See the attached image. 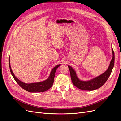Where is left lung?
I'll return each instance as SVG.
<instances>
[{"label":"left lung","mask_w":121,"mask_h":121,"mask_svg":"<svg viewBox=\"0 0 121 121\" xmlns=\"http://www.w3.org/2000/svg\"><path fill=\"white\" fill-rule=\"evenodd\" d=\"M112 57L107 70L101 75L89 81H85L80 80L77 76L76 71L71 66L68 65L73 84L78 88L84 90H94L101 87L109 78L114 65L115 53L112 48Z\"/></svg>","instance_id":"left-lung-1"}]
</instances>
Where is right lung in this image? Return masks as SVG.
Wrapping results in <instances>:
<instances>
[{
	"label": "right lung",
	"instance_id": "1",
	"mask_svg": "<svg viewBox=\"0 0 121 121\" xmlns=\"http://www.w3.org/2000/svg\"><path fill=\"white\" fill-rule=\"evenodd\" d=\"M60 65H58L56 66L53 68L48 78H47L45 81H43L40 82L33 83H25L21 81L20 80L18 79L16 77L14 76L12 69L10 67V59L9 57V69L11 74H12L13 78L15 80L17 83L19 84L21 87L23 89H25L28 92H42L44 91L48 90L50 88L52 87L53 83L54 82V79L55 77V74L57 69L59 67Z\"/></svg>",
	"mask_w": 121,
	"mask_h": 121
}]
</instances>
